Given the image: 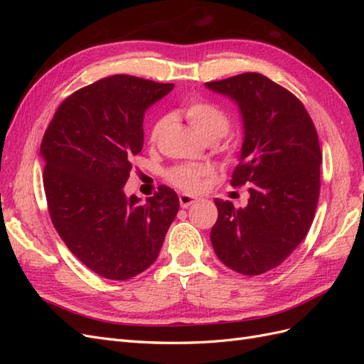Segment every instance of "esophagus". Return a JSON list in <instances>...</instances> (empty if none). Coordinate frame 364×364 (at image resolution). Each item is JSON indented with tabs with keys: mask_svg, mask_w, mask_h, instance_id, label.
<instances>
[{
	"mask_svg": "<svg viewBox=\"0 0 364 364\" xmlns=\"http://www.w3.org/2000/svg\"><path fill=\"white\" fill-rule=\"evenodd\" d=\"M197 202H200L199 197H194V196H190V194H181L179 196V203L182 208H188Z\"/></svg>",
	"mask_w": 364,
	"mask_h": 364,
	"instance_id": "34e87169",
	"label": "esophagus"
}]
</instances>
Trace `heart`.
I'll list each match as a JSON object with an SVG mask.
<instances>
[{
	"instance_id": "1",
	"label": "heart",
	"mask_w": 364,
	"mask_h": 364,
	"mask_svg": "<svg viewBox=\"0 0 364 364\" xmlns=\"http://www.w3.org/2000/svg\"><path fill=\"white\" fill-rule=\"evenodd\" d=\"M182 112L197 134L208 141L222 138L230 126V115L226 109L211 100H206V98H193L183 106ZM162 127L164 118H158L150 129V141H156ZM209 174H211V170L206 167L176 165L165 171V179L176 188L194 193L200 188L203 178Z\"/></svg>"
}]
</instances>
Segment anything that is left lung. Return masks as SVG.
Here are the masks:
<instances>
[{"label":"left lung","instance_id":"obj_1","mask_svg":"<svg viewBox=\"0 0 364 364\" xmlns=\"http://www.w3.org/2000/svg\"><path fill=\"white\" fill-rule=\"evenodd\" d=\"M206 86L238 103L245 142L230 185L250 183L246 208L214 200L211 243L225 266L255 277L278 267L308 234L321 191L322 150L302 102L266 75L243 73Z\"/></svg>","mask_w":364,"mask_h":364}]
</instances>
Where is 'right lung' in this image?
Wrapping results in <instances>:
<instances>
[{"label":"right lung","mask_w":364,"mask_h":364,"mask_svg":"<svg viewBox=\"0 0 364 364\" xmlns=\"http://www.w3.org/2000/svg\"><path fill=\"white\" fill-rule=\"evenodd\" d=\"M117 74L65 98L41 144L48 213L63 243L87 269L126 281L150 267L179 211V197L159 185L141 203L124 185L142 150L149 106L173 90Z\"/></svg>","instance_id":"right-lung-1"}]
</instances>
